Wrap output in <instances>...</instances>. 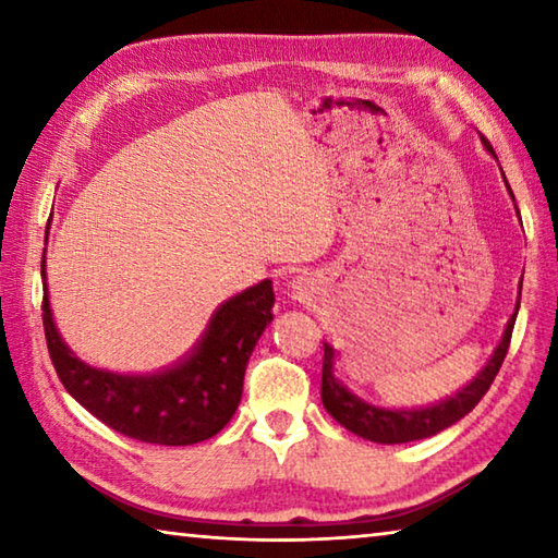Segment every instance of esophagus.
<instances>
[{
	"mask_svg": "<svg viewBox=\"0 0 558 558\" xmlns=\"http://www.w3.org/2000/svg\"><path fill=\"white\" fill-rule=\"evenodd\" d=\"M292 286H295V282H292ZM298 290H300V286H298Z\"/></svg>",
	"mask_w": 558,
	"mask_h": 558,
	"instance_id": "esophagus-1",
	"label": "esophagus"
}]
</instances>
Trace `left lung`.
<instances>
[{"label": "left lung", "instance_id": "obj_1", "mask_svg": "<svg viewBox=\"0 0 558 558\" xmlns=\"http://www.w3.org/2000/svg\"><path fill=\"white\" fill-rule=\"evenodd\" d=\"M480 140H483L487 153L497 159L493 145H489L485 137H480ZM499 169H502V167H499ZM502 177H505V172H502ZM505 184H507V177H505ZM507 189H509V184H507ZM509 196L514 199L512 189H509ZM519 295H522V288H519ZM517 310H519V302L514 307V315L509 317L502 339H499V344L495 347L493 356L487 359V364L483 366V369H480L475 379H472L465 386V389H460L456 396H450V399L440 401V403L426 405V409H396V411H391V409H381V405H374V403H366L364 399H359L356 393L349 391L347 386L337 379V374H335V349L325 344L323 403H325L327 413L332 415L339 426L352 430L354 436L366 438L372 442H381V446H393V442H411V440L430 438V436H436V433L450 428L452 423L465 418V415L472 409H475L480 399H483V396L487 393L489 384L495 381L499 366H502L505 356H507L509 339H512Z\"/></svg>", "mask_w": 558, "mask_h": 558}]
</instances>
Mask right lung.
<instances>
[{"mask_svg": "<svg viewBox=\"0 0 558 558\" xmlns=\"http://www.w3.org/2000/svg\"><path fill=\"white\" fill-rule=\"evenodd\" d=\"M49 239V231H46ZM44 332L53 369L75 401L122 436L155 446H194L219 433L241 403L245 364L272 323V280L229 298L199 342L177 364L153 374L98 369L75 356L53 323L41 258Z\"/></svg>", "mask_w": 558, "mask_h": 558, "instance_id": "right-lung-1", "label": "right lung"}]
</instances>
